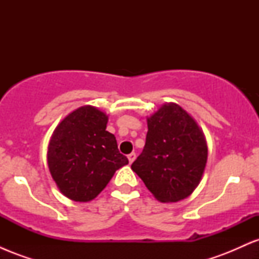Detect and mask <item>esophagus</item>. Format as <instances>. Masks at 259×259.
<instances>
[{"instance_id": "1", "label": "esophagus", "mask_w": 259, "mask_h": 259, "mask_svg": "<svg viewBox=\"0 0 259 259\" xmlns=\"http://www.w3.org/2000/svg\"><path fill=\"white\" fill-rule=\"evenodd\" d=\"M136 158V153L135 152H132L130 154H127V159H129L130 163H133L134 160Z\"/></svg>"}]
</instances>
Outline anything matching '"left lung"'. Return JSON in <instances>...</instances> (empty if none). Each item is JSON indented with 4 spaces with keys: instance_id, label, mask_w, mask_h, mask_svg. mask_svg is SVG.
<instances>
[{
    "instance_id": "obj_1",
    "label": "left lung",
    "mask_w": 259,
    "mask_h": 259,
    "mask_svg": "<svg viewBox=\"0 0 259 259\" xmlns=\"http://www.w3.org/2000/svg\"><path fill=\"white\" fill-rule=\"evenodd\" d=\"M146 144L132 169L160 202H178L200 184L207 163L204 135L191 115L167 103L147 118Z\"/></svg>"
}]
</instances>
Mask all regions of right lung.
<instances>
[{"label":"right lung","instance_id":"add662e5","mask_svg":"<svg viewBox=\"0 0 259 259\" xmlns=\"http://www.w3.org/2000/svg\"><path fill=\"white\" fill-rule=\"evenodd\" d=\"M108 117L92 106L70 113L56 127L47 160L53 180L70 200L88 202L105 189L115 170L129 163L106 130Z\"/></svg>","mask_w":259,"mask_h":259}]
</instances>
